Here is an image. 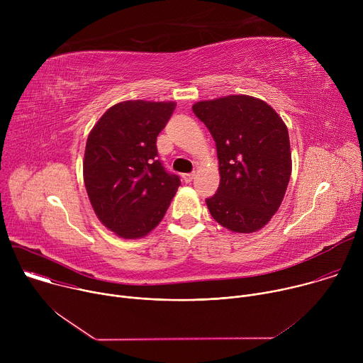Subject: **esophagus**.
<instances>
[{
	"mask_svg": "<svg viewBox=\"0 0 363 363\" xmlns=\"http://www.w3.org/2000/svg\"><path fill=\"white\" fill-rule=\"evenodd\" d=\"M194 177H195V174H182V179H184V182H191L192 179H194Z\"/></svg>",
	"mask_w": 363,
	"mask_h": 363,
	"instance_id": "obj_1",
	"label": "esophagus"
}]
</instances>
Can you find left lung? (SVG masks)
I'll return each instance as SVG.
<instances>
[{"mask_svg":"<svg viewBox=\"0 0 363 363\" xmlns=\"http://www.w3.org/2000/svg\"><path fill=\"white\" fill-rule=\"evenodd\" d=\"M192 111L217 146L220 186L205 199L213 218L233 233L262 230L277 213L291 175L286 123L264 100L247 94L201 100Z\"/></svg>","mask_w":363,"mask_h":363,"instance_id":"left-lung-1","label":"left lung"}]
</instances>
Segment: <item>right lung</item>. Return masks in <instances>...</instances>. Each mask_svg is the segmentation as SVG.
Segmentation results:
<instances>
[{
    "label": "right lung",
    "instance_id": "add662e5",
    "mask_svg": "<svg viewBox=\"0 0 363 363\" xmlns=\"http://www.w3.org/2000/svg\"><path fill=\"white\" fill-rule=\"evenodd\" d=\"M175 101L116 103L89 133L83 179L93 211L116 235L135 240L157 227L181 185L157 158V138Z\"/></svg>",
    "mask_w": 363,
    "mask_h": 363
}]
</instances>
